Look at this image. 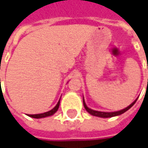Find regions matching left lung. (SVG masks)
Listing matches in <instances>:
<instances>
[{"label": "left lung", "instance_id": "1", "mask_svg": "<svg viewBox=\"0 0 148 148\" xmlns=\"http://www.w3.org/2000/svg\"><path fill=\"white\" fill-rule=\"evenodd\" d=\"M137 99L134 101L131 105L128 106L127 108H125V109H123L122 110H119V111H117V112H100V111H96V110H91V109H90L88 108L86 105V103H85V101H84V99H83V105H84V107H85V109L86 110L88 111L89 113L91 114V115H94V116H98V117H101V118H110V117H114V116H117V115H120V114H123L124 112H126L127 110H128L133 105L135 104V102L137 101Z\"/></svg>", "mask_w": 148, "mask_h": 148}]
</instances>
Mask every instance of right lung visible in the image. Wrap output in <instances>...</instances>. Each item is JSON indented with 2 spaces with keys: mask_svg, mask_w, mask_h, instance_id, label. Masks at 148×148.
<instances>
[{
  "mask_svg": "<svg viewBox=\"0 0 148 148\" xmlns=\"http://www.w3.org/2000/svg\"><path fill=\"white\" fill-rule=\"evenodd\" d=\"M59 105H60V100L58 101V103L57 104V105L54 107L53 110H51L49 112H45V113H43V114H29V116L32 117V118H35V119H41V118H45V117H48V116H51V115H53V114H55L57 110H58V108H59Z\"/></svg>",
  "mask_w": 148,
  "mask_h": 148,
  "instance_id": "obj_1",
  "label": "right lung"
}]
</instances>
